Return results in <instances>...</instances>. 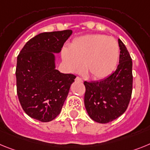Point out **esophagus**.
I'll return each mask as SVG.
<instances>
[{"instance_id": "obj_1", "label": "esophagus", "mask_w": 150, "mask_h": 150, "mask_svg": "<svg viewBox=\"0 0 150 150\" xmlns=\"http://www.w3.org/2000/svg\"><path fill=\"white\" fill-rule=\"evenodd\" d=\"M75 81H79V82H83L82 79H81V78H79V77H76Z\"/></svg>"}]
</instances>
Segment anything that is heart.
Returning <instances> with one entry per match:
<instances>
[{"instance_id":"b5f03b06","label":"heart","mask_w":150,"mask_h":150,"mask_svg":"<svg viewBox=\"0 0 150 150\" xmlns=\"http://www.w3.org/2000/svg\"><path fill=\"white\" fill-rule=\"evenodd\" d=\"M119 57L116 40L100 34L86 35L75 39L70 50L64 48L62 58L67 69L79 73L85 72L93 79H106L115 69Z\"/></svg>"}]
</instances>
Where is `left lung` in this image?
Returning a JSON list of instances; mask_svg holds the SVG:
<instances>
[{"label": "left lung", "instance_id": "1", "mask_svg": "<svg viewBox=\"0 0 150 150\" xmlns=\"http://www.w3.org/2000/svg\"><path fill=\"white\" fill-rule=\"evenodd\" d=\"M119 64L115 71L97 81H84V106L89 116L99 123H108L126 111L132 93V59L118 39Z\"/></svg>", "mask_w": 150, "mask_h": 150}]
</instances>
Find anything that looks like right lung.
Instances as JSON below:
<instances>
[{"label":"right lung","instance_id":"add662e5","mask_svg":"<svg viewBox=\"0 0 150 150\" xmlns=\"http://www.w3.org/2000/svg\"><path fill=\"white\" fill-rule=\"evenodd\" d=\"M71 34V30L39 34L25 44L18 55V98L31 118L48 122L60 113L76 76L56 69L54 53L61 51Z\"/></svg>","mask_w":150,"mask_h":150}]
</instances>
